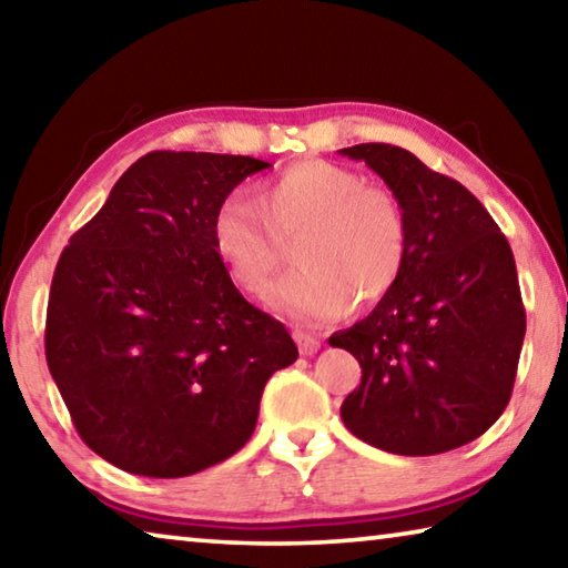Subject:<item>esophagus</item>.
Listing matches in <instances>:
<instances>
[{
    "label": "esophagus",
    "instance_id": "esophagus-1",
    "mask_svg": "<svg viewBox=\"0 0 568 568\" xmlns=\"http://www.w3.org/2000/svg\"><path fill=\"white\" fill-rule=\"evenodd\" d=\"M293 338H295L297 348H301V353H303V355H313V353H318V351H321V341L315 338V335H311V333L295 331V333H293Z\"/></svg>",
    "mask_w": 568,
    "mask_h": 568
}]
</instances>
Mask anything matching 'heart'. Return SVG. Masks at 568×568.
<instances>
[{"label": "heart", "instance_id": "b5f03b06", "mask_svg": "<svg viewBox=\"0 0 568 568\" xmlns=\"http://www.w3.org/2000/svg\"><path fill=\"white\" fill-rule=\"evenodd\" d=\"M293 243L295 271L273 305L297 323H328L396 285L408 255L398 200L361 172L328 160H297L257 185L255 205L230 195L210 220L213 250L240 291L263 295Z\"/></svg>", "mask_w": 568, "mask_h": 568}]
</instances>
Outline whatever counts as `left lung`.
Returning a JSON list of instances; mask_svg holds the SVG:
<instances>
[{"instance_id": "8db88e82", "label": "left lung", "mask_w": 568, "mask_h": 568, "mask_svg": "<svg viewBox=\"0 0 568 568\" xmlns=\"http://www.w3.org/2000/svg\"><path fill=\"white\" fill-rule=\"evenodd\" d=\"M363 160L398 200L408 255L368 318L331 335L363 376L341 406L355 438L436 456L486 434L511 398L526 313L508 240L488 210L413 152L365 142Z\"/></svg>"}]
</instances>
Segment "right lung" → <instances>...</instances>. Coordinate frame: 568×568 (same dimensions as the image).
<instances>
[{
	"label": "right lung",
	"mask_w": 568,
	"mask_h": 568,
	"mask_svg": "<svg viewBox=\"0 0 568 568\" xmlns=\"http://www.w3.org/2000/svg\"><path fill=\"white\" fill-rule=\"evenodd\" d=\"M271 162L150 152L70 237L47 303V365L94 454L180 478L237 454L297 348L213 250L215 207Z\"/></svg>",
	"instance_id": "right-lung-1"
}]
</instances>
